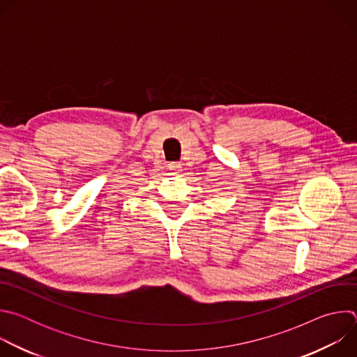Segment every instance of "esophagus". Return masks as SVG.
Here are the masks:
<instances>
[{
    "label": "esophagus",
    "instance_id": "34e87169",
    "mask_svg": "<svg viewBox=\"0 0 357 357\" xmlns=\"http://www.w3.org/2000/svg\"><path fill=\"white\" fill-rule=\"evenodd\" d=\"M181 168H182V165H181L179 162H171V164H168V169H171V171H174V172H179Z\"/></svg>",
    "mask_w": 357,
    "mask_h": 357
}]
</instances>
